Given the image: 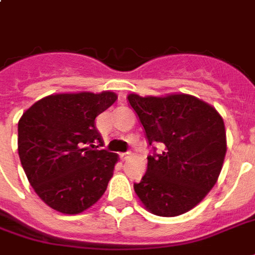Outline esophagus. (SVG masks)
Here are the masks:
<instances>
[{
	"label": "esophagus",
	"instance_id": "34e87169",
	"mask_svg": "<svg viewBox=\"0 0 255 255\" xmlns=\"http://www.w3.org/2000/svg\"><path fill=\"white\" fill-rule=\"evenodd\" d=\"M129 157H131V152H126V153H120V159L123 160H127V159H129Z\"/></svg>",
	"mask_w": 255,
	"mask_h": 255
}]
</instances>
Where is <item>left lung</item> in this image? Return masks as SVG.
Masks as SVG:
<instances>
[{
  "label": "left lung",
  "mask_w": 255,
  "mask_h": 255,
  "mask_svg": "<svg viewBox=\"0 0 255 255\" xmlns=\"http://www.w3.org/2000/svg\"><path fill=\"white\" fill-rule=\"evenodd\" d=\"M128 102L139 116L148 143H163L148 156L147 173L133 184L144 208L160 217L193 209L217 182L226 155L225 124L217 110L188 94L140 96Z\"/></svg>",
  "instance_id": "1"
}]
</instances>
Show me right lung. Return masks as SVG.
<instances>
[{"label":"right lung","instance_id":"right-lung-1","mask_svg":"<svg viewBox=\"0 0 255 255\" xmlns=\"http://www.w3.org/2000/svg\"><path fill=\"white\" fill-rule=\"evenodd\" d=\"M118 99L112 91L70 92L42 98L18 122V155L34 192L63 214L98 202L119 160L102 143L95 118ZM102 145V144H99Z\"/></svg>","mask_w":255,"mask_h":255}]
</instances>
